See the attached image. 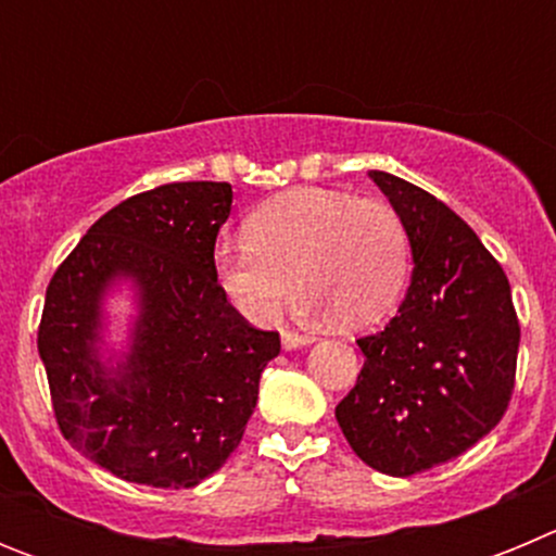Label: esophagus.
<instances>
[{"instance_id":"obj_1","label":"esophagus","mask_w":556,"mask_h":556,"mask_svg":"<svg viewBox=\"0 0 556 556\" xmlns=\"http://www.w3.org/2000/svg\"><path fill=\"white\" fill-rule=\"evenodd\" d=\"M312 342H314V337H308V333H294V331L281 333L283 351H298V348H306V345H312Z\"/></svg>"}]
</instances>
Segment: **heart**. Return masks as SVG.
Instances as JSON below:
<instances>
[{
  "mask_svg": "<svg viewBox=\"0 0 556 556\" xmlns=\"http://www.w3.org/2000/svg\"><path fill=\"white\" fill-rule=\"evenodd\" d=\"M244 239L219 242L211 264L225 301L250 326H273L298 281L306 289L303 312L365 328L384 320L409 281V236L381 200L333 189L283 191L250 214Z\"/></svg>",
  "mask_w": 556,
  "mask_h": 556,
  "instance_id": "obj_1",
  "label": "heart"
}]
</instances>
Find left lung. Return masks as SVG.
<instances>
[{
    "label": "left lung",
    "instance_id": "8db88e82",
    "mask_svg": "<svg viewBox=\"0 0 556 556\" xmlns=\"http://www.w3.org/2000/svg\"><path fill=\"white\" fill-rule=\"evenodd\" d=\"M412 248V283L381 333L356 339L365 367L337 406L362 462L412 476L465 454L498 426L515 387L520 326L501 264L429 191L370 169Z\"/></svg>",
    "mask_w": 556,
    "mask_h": 556
}]
</instances>
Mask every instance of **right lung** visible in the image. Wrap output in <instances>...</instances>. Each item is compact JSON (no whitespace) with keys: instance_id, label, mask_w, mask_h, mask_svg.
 I'll return each instance as SVG.
<instances>
[{"instance_id":"1","label":"right lung","mask_w":556,"mask_h":556,"mask_svg":"<svg viewBox=\"0 0 556 556\" xmlns=\"http://www.w3.org/2000/svg\"><path fill=\"white\" fill-rule=\"evenodd\" d=\"M230 184L191 180L136 194L97 219L47 287L38 353L72 448L147 488H194L217 473L258 401L281 337L236 312L214 278ZM134 314L106 342L111 293Z\"/></svg>"}]
</instances>
